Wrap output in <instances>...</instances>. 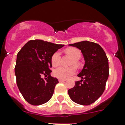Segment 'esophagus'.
Masks as SVG:
<instances>
[{"instance_id": "obj_1", "label": "esophagus", "mask_w": 125, "mask_h": 125, "mask_svg": "<svg viewBox=\"0 0 125 125\" xmlns=\"http://www.w3.org/2000/svg\"><path fill=\"white\" fill-rule=\"evenodd\" d=\"M66 80H65V79H59V82H65Z\"/></svg>"}]
</instances>
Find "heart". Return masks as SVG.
<instances>
[{
  "label": "heart",
  "mask_w": 125,
  "mask_h": 125,
  "mask_svg": "<svg viewBox=\"0 0 125 125\" xmlns=\"http://www.w3.org/2000/svg\"><path fill=\"white\" fill-rule=\"evenodd\" d=\"M66 52L70 54L74 59V63H76L77 60H79L81 57L80 51L75 48H71L66 50ZM61 62V53L60 51H56L51 57V63L52 66H58ZM76 71V68L74 67H59L54 71V75L56 78L60 79H67L69 77L75 74Z\"/></svg>",
  "instance_id": "b5f03b06"
}]
</instances>
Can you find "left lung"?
I'll list each match as a JSON object with an SVG mask.
<instances>
[{"label": "left lung", "mask_w": 125, "mask_h": 125, "mask_svg": "<svg viewBox=\"0 0 125 125\" xmlns=\"http://www.w3.org/2000/svg\"><path fill=\"white\" fill-rule=\"evenodd\" d=\"M81 51L85 60L82 71L78 74L82 80L75 82L68 94L73 102L81 105L95 103L104 91L109 76L108 59L103 48L88 41L70 44Z\"/></svg>", "instance_id": "obj_1"}]
</instances>
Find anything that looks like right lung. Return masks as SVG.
I'll use <instances>...</instances> for the list:
<instances>
[{
	"mask_svg": "<svg viewBox=\"0 0 125 125\" xmlns=\"http://www.w3.org/2000/svg\"><path fill=\"white\" fill-rule=\"evenodd\" d=\"M63 46L40 40H30L17 55L15 67L17 85L30 104H43L51 99L58 83L56 78L51 76V57Z\"/></svg>",
	"mask_w": 125,
	"mask_h": 125,
	"instance_id": "obj_1",
	"label": "right lung"
}]
</instances>
